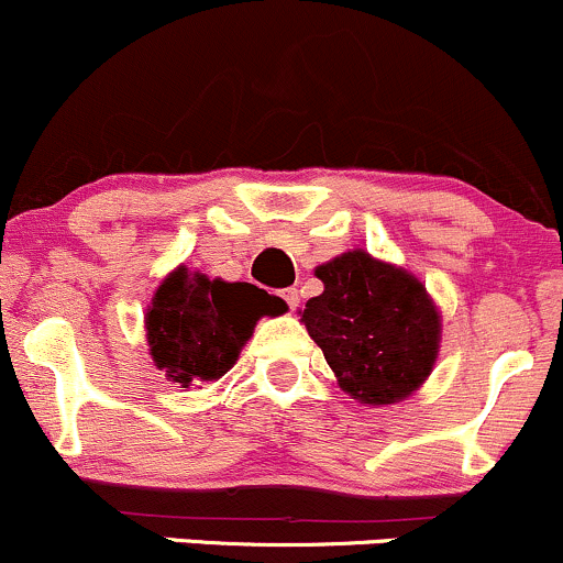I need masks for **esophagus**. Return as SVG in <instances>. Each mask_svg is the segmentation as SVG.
<instances>
[{
    "label": "esophagus",
    "mask_w": 563,
    "mask_h": 563,
    "mask_svg": "<svg viewBox=\"0 0 563 563\" xmlns=\"http://www.w3.org/2000/svg\"><path fill=\"white\" fill-rule=\"evenodd\" d=\"M279 298H282L284 302H287V306L295 311V308H298V302H300V292H298V289H295V287H287V289H282Z\"/></svg>",
    "instance_id": "esophagus-1"
}]
</instances>
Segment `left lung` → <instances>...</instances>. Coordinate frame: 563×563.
Wrapping results in <instances>:
<instances>
[{"label":"left lung","mask_w":563,"mask_h":563,"mask_svg":"<svg viewBox=\"0 0 563 563\" xmlns=\"http://www.w3.org/2000/svg\"><path fill=\"white\" fill-rule=\"evenodd\" d=\"M324 292L302 308V324L324 351L338 385L369 407L420 390L441 349V311L407 268L349 250L316 265Z\"/></svg>","instance_id":"obj_1"}]
</instances>
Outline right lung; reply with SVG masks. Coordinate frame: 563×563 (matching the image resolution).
<instances>
[{
  "label": "right lung",
  "mask_w": 563,
  "mask_h": 563,
  "mask_svg": "<svg viewBox=\"0 0 563 563\" xmlns=\"http://www.w3.org/2000/svg\"><path fill=\"white\" fill-rule=\"evenodd\" d=\"M284 311L287 302L255 284L207 279L178 265L145 308V340L167 380L188 388L220 380L236 364L257 321Z\"/></svg>",
  "instance_id": "1"
}]
</instances>
